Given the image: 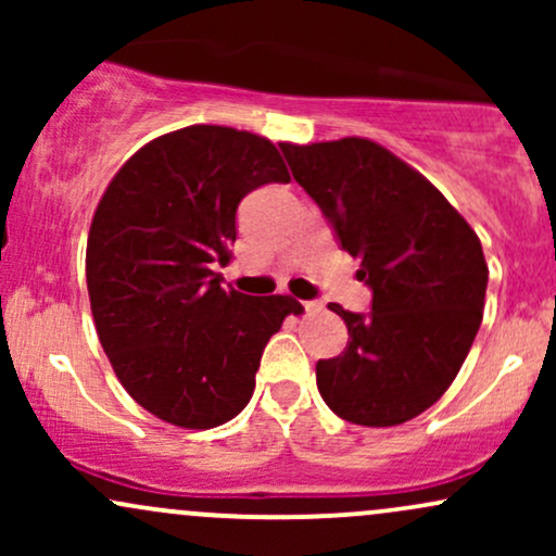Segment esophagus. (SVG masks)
Wrapping results in <instances>:
<instances>
[{
  "mask_svg": "<svg viewBox=\"0 0 556 556\" xmlns=\"http://www.w3.org/2000/svg\"><path fill=\"white\" fill-rule=\"evenodd\" d=\"M305 314H318L321 311V303H316V300H311V303H303Z\"/></svg>",
  "mask_w": 556,
  "mask_h": 556,
  "instance_id": "obj_1",
  "label": "esophagus"
}]
</instances>
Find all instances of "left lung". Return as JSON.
I'll list each match as a JSON object with an SVG mask.
<instances>
[{"label": "left lung", "mask_w": 556, "mask_h": 556, "mask_svg": "<svg viewBox=\"0 0 556 556\" xmlns=\"http://www.w3.org/2000/svg\"><path fill=\"white\" fill-rule=\"evenodd\" d=\"M279 149L374 292L368 314L329 305L350 340L316 363L318 392L350 424H405L442 397L468 358L489 282L481 240L420 172L374 140Z\"/></svg>", "instance_id": "left-lung-1"}]
</instances>
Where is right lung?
<instances>
[{
	"mask_svg": "<svg viewBox=\"0 0 556 556\" xmlns=\"http://www.w3.org/2000/svg\"><path fill=\"white\" fill-rule=\"evenodd\" d=\"M290 182L271 140L222 125L154 138L112 177L96 206L86 282L101 348L119 384L151 416L214 429L253 397L261 353L290 295L222 287L235 214L251 190Z\"/></svg>",
	"mask_w": 556,
	"mask_h": 556,
	"instance_id": "1",
	"label": "right lung"
}]
</instances>
